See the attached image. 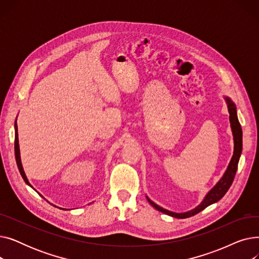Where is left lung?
<instances>
[{
  "instance_id": "obj_1",
  "label": "left lung",
  "mask_w": 259,
  "mask_h": 259,
  "mask_svg": "<svg viewBox=\"0 0 259 259\" xmlns=\"http://www.w3.org/2000/svg\"><path fill=\"white\" fill-rule=\"evenodd\" d=\"M225 99H226V102L228 105V111L230 113V117H229L230 124H231V129H232L233 139H234V152H233V156L230 160V164H229L225 174L223 175V178L210 190L208 194L201 201L200 205H198L196 208H194L193 210H190L188 212L175 213V212L166 210L164 208L159 207L158 205H156V203L153 202L149 197H147L148 201L150 202V205L153 206L159 212H162L167 215L175 217V219H187V217H191V216L199 213L203 209H206L208 206L212 205V203L219 201L227 193L231 185H232L233 180L235 178L236 171H237L238 161H239V157H240L241 150H242V130H241V126L238 121L235 104L229 98H225Z\"/></svg>"
}]
</instances>
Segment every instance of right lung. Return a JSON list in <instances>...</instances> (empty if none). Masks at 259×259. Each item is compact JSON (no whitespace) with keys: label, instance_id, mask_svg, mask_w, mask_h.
I'll return each instance as SVG.
<instances>
[{"label":"right lung","instance_id":"1","mask_svg":"<svg viewBox=\"0 0 259 259\" xmlns=\"http://www.w3.org/2000/svg\"><path fill=\"white\" fill-rule=\"evenodd\" d=\"M15 129H16V138H15V154H16V159H17V165H18V168H19V170H20V173H21V175H22V178H23V180H24V182L28 185V186H30L31 188H33L31 185H30V183L28 182V180H27V176H26V174H25V172H24V169H23V166H22V162H21V156H20V146H19V138H18V125L16 124V126H15ZM54 206V205H53ZM60 209H62V208H60ZM63 210H65V209H63Z\"/></svg>","mask_w":259,"mask_h":259}]
</instances>
